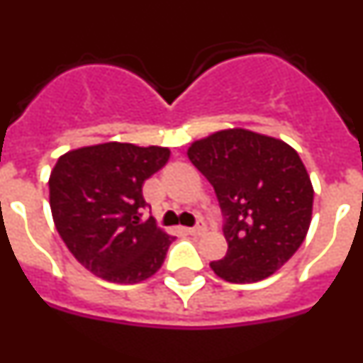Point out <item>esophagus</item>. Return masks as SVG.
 <instances>
[{"label":"esophagus","mask_w":363,"mask_h":363,"mask_svg":"<svg viewBox=\"0 0 363 363\" xmlns=\"http://www.w3.org/2000/svg\"><path fill=\"white\" fill-rule=\"evenodd\" d=\"M205 230H207V225H205V221L203 220H198L196 225L189 229V234H192V236H201V234H203Z\"/></svg>","instance_id":"obj_1"}]
</instances>
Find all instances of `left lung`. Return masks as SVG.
Here are the masks:
<instances>
[{
  "label": "left lung",
  "mask_w": 363,
  "mask_h": 363,
  "mask_svg": "<svg viewBox=\"0 0 363 363\" xmlns=\"http://www.w3.org/2000/svg\"><path fill=\"white\" fill-rule=\"evenodd\" d=\"M187 154L214 187L223 216L227 255L211 269L230 284L271 277L311 225L314 192L296 150L277 138L233 129L194 142Z\"/></svg>",
  "instance_id": "8db88e82"
}]
</instances>
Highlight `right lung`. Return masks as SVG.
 Listing matches in <instances>:
<instances>
[{
  "instance_id": "add662e5",
  "label": "right lung",
  "mask_w": 363,
  "mask_h": 363,
  "mask_svg": "<svg viewBox=\"0 0 363 363\" xmlns=\"http://www.w3.org/2000/svg\"><path fill=\"white\" fill-rule=\"evenodd\" d=\"M171 150L101 143L70 150L50 172L56 229L85 269L112 281L138 284L162 267L172 236L142 221L143 184L169 162Z\"/></svg>"
}]
</instances>
